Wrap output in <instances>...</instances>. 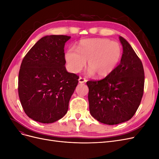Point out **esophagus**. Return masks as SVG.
Listing matches in <instances>:
<instances>
[{
  "instance_id": "esophagus-1",
  "label": "esophagus",
  "mask_w": 159,
  "mask_h": 159,
  "mask_svg": "<svg viewBox=\"0 0 159 159\" xmlns=\"http://www.w3.org/2000/svg\"><path fill=\"white\" fill-rule=\"evenodd\" d=\"M78 81H79L80 84H83V83L86 82V80L84 78H81V77H80V78L78 79Z\"/></svg>"
}]
</instances>
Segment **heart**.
<instances>
[{
  "label": "heart",
  "instance_id": "heart-1",
  "mask_svg": "<svg viewBox=\"0 0 159 159\" xmlns=\"http://www.w3.org/2000/svg\"><path fill=\"white\" fill-rule=\"evenodd\" d=\"M122 48L118 42L107 38L81 40L78 50L71 47L67 50L65 60L69 70L80 71L88 60V74L95 73L99 78L108 75L114 70L121 58Z\"/></svg>",
  "mask_w": 159,
  "mask_h": 159
}]
</instances>
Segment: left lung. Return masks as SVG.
<instances>
[{"label": "left lung", "mask_w": 159, "mask_h": 159, "mask_svg": "<svg viewBox=\"0 0 159 159\" xmlns=\"http://www.w3.org/2000/svg\"><path fill=\"white\" fill-rule=\"evenodd\" d=\"M121 62L103 80L88 81V100L91 116L107 125L131 119L141 103L145 73L143 64L129 42L122 36Z\"/></svg>", "instance_id": "obj_1"}]
</instances>
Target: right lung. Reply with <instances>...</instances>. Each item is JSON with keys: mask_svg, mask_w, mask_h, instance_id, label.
Returning <instances> with one entry per match:
<instances>
[{"mask_svg": "<svg viewBox=\"0 0 159 159\" xmlns=\"http://www.w3.org/2000/svg\"><path fill=\"white\" fill-rule=\"evenodd\" d=\"M64 35L42 38L22 60L18 75V95L28 117L42 123L63 117L78 84V76L67 71Z\"/></svg>", "mask_w": 159, "mask_h": 159, "instance_id": "1", "label": "right lung"}]
</instances>
